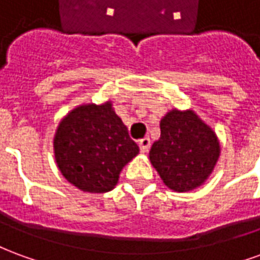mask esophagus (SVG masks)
Segmentation results:
<instances>
[{
    "label": "esophagus",
    "mask_w": 260,
    "mask_h": 260,
    "mask_svg": "<svg viewBox=\"0 0 260 260\" xmlns=\"http://www.w3.org/2000/svg\"><path fill=\"white\" fill-rule=\"evenodd\" d=\"M139 147H141V152L142 153H146L149 150V147H150V139L149 138H143L139 141Z\"/></svg>",
    "instance_id": "1"
}]
</instances>
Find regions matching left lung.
Wrapping results in <instances>:
<instances>
[{"instance_id": "obj_1", "label": "left lung", "mask_w": 260, "mask_h": 260, "mask_svg": "<svg viewBox=\"0 0 260 260\" xmlns=\"http://www.w3.org/2000/svg\"><path fill=\"white\" fill-rule=\"evenodd\" d=\"M149 158L166 185L189 192L205 184L220 157L216 132L193 111L173 108L160 121Z\"/></svg>"}]
</instances>
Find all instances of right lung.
Wrapping results in <instances>:
<instances>
[{
    "label": "right lung",
    "instance_id": "right-lung-1",
    "mask_svg": "<svg viewBox=\"0 0 260 260\" xmlns=\"http://www.w3.org/2000/svg\"><path fill=\"white\" fill-rule=\"evenodd\" d=\"M139 153L113 103L82 104L61 119L54 135L57 167L69 184L90 193L117 185L119 173Z\"/></svg>",
    "mask_w": 260,
    "mask_h": 260
}]
</instances>
